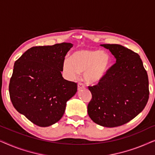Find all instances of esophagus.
I'll return each mask as SVG.
<instances>
[{
    "instance_id": "obj_1",
    "label": "esophagus",
    "mask_w": 155,
    "mask_h": 155,
    "mask_svg": "<svg viewBox=\"0 0 155 155\" xmlns=\"http://www.w3.org/2000/svg\"><path fill=\"white\" fill-rule=\"evenodd\" d=\"M84 87H85V86H84V84L81 83V82H79V83L78 84V90H82V89H84Z\"/></svg>"
}]
</instances>
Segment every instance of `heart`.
<instances>
[{"instance_id":"heart-1","label":"heart","mask_w":155,"mask_h":155,"mask_svg":"<svg viewBox=\"0 0 155 155\" xmlns=\"http://www.w3.org/2000/svg\"><path fill=\"white\" fill-rule=\"evenodd\" d=\"M111 58L105 51L79 49L72 54L71 58L63 61V71L69 79H75L83 72V80L88 84L100 81L109 71Z\"/></svg>"}]
</instances>
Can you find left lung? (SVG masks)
I'll list each match as a JSON object with an SVG mask.
<instances>
[{"instance_id":"left-lung-1","label":"left lung","mask_w":155,"mask_h":155,"mask_svg":"<svg viewBox=\"0 0 155 155\" xmlns=\"http://www.w3.org/2000/svg\"><path fill=\"white\" fill-rule=\"evenodd\" d=\"M109 49L116 63L94 86L88 115L100 126H122L138 115L149 99V80L140 57L119 44H101Z\"/></svg>"}]
</instances>
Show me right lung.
I'll return each instance as SVG.
<instances>
[{
    "instance_id": "add662e5",
    "label": "right lung",
    "mask_w": 155,
    "mask_h": 155,
    "mask_svg": "<svg viewBox=\"0 0 155 155\" xmlns=\"http://www.w3.org/2000/svg\"><path fill=\"white\" fill-rule=\"evenodd\" d=\"M71 43L34 46L14 64L9 84L10 100L17 111L40 127L56 124L66 102L77 92V83L63 78V64Z\"/></svg>"
}]
</instances>
